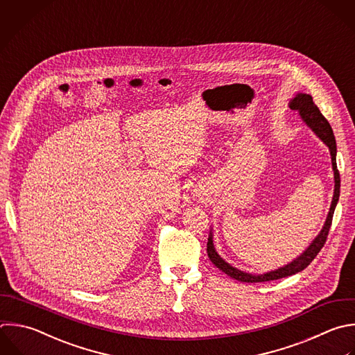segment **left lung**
Segmentation results:
<instances>
[{
    "instance_id": "obj_1",
    "label": "left lung",
    "mask_w": 355,
    "mask_h": 355,
    "mask_svg": "<svg viewBox=\"0 0 355 355\" xmlns=\"http://www.w3.org/2000/svg\"><path fill=\"white\" fill-rule=\"evenodd\" d=\"M288 107H290V110L297 111L300 114L301 119L306 123V126H309L312 129V132L329 147L330 157H331V168H333V172H334V191H333L330 209H329V214H327V218L324 220V225H323L322 230L319 232V234L313 239V241L308 245V248L300 257H297L290 263H287L282 268H277L275 270H270V272H266V273H262V275H252V273L243 272V270L232 266L230 263H227L223 258H220V255L216 252L215 245H214L212 232H209V237H208V243H207V254H208L211 262L218 269L225 272L227 276H230V277H233L239 282H244V283L269 282V280H276V279H282V277H286V276H291V275L298 273L302 269H305L313 261V258L318 255L320 248L324 245V241L327 239L329 229H330V225H331L334 208H336L337 201H338L340 173L337 171V164H336V140H334L331 126L329 125L326 118L320 114L319 108L313 104L312 97L309 94H304V93L295 94V97L293 100H290Z\"/></svg>"
}]
</instances>
